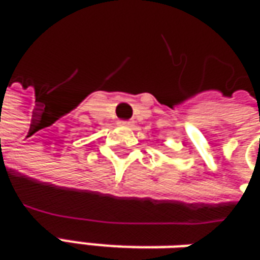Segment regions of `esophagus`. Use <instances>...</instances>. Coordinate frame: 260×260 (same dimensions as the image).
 Returning a JSON list of instances; mask_svg holds the SVG:
<instances>
[{
  "mask_svg": "<svg viewBox=\"0 0 260 260\" xmlns=\"http://www.w3.org/2000/svg\"><path fill=\"white\" fill-rule=\"evenodd\" d=\"M121 125H131V121H119Z\"/></svg>",
  "mask_w": 260,
  "mask_h": 260,
  "instance_id": "34e87169",
  "label": "esophagus"
}]
</instances>
